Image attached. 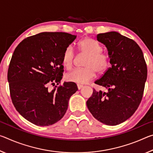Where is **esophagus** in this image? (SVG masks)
Here are the masks:
<instances>
[{
	"label": "esophagus",
	"mask_w": 153,
	"mask_h": 153,
	"mask_svg": "<svg viewBox=\"0 0 153 153\" xmlns=\"http://www.w3.org/2000/svg\"><path fill=\"white\" fill-rule=\"evenodd\" d=\"M77 88H78V90H80V89H82V88H83V87H84V86H82V85H80V84H77Z\"/></svg>",
	"instance_id": "esophagus-1"
}]
</instances>
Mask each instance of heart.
<instances>
[{
  "instance_id": "b5f03b06",
  "label": "heart",
  "mask_w": 153,
  "mask_h": 153,
  "mask_svg": "<svg viewBox=\"0 0 153 153\" xmlns=\"http://www.w3.org/2000/svg\"><path fill=\"white\" fill-rule=\"evenodd\" d=\"M78 50L80 54L86 55L83 63L84 67L75 69L65 75L67 81L77 84H86L94 77L95 71L102 74L109 66L108 56L102 53V46L91 38H84L78 42ZM73 48L68 46L62 55V64L66 69H70L74 61Z\"/></svg>"
}]
</instances>
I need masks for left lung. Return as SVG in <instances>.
I'll use <instances>...</instances> for the list:
<instances>
[{
    "instance_id": "1",
    "label": "left lung",
    "mask_w": 153,
    "mask_h": 153,
    "mask_svg": "<svg viewBox=\"0 0 153 153\" xmlns=\"http://www.w3.org/2000/svg\"><path fill=\"white\" fill-rule=\"evenodd\" d=\"M111 67L95 84L107 92L94 91L86 105L96 120L107 126L124 122L135 113L142 100L147 67L143 53L135 41L117 32L99 33Z\"/></svg>"
}]
</instances>
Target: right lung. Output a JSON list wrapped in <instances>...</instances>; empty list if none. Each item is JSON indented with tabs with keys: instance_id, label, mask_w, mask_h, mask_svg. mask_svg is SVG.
Listing matches in <instances>:
<instances>
[{
	"instance_id": "right-lung-1",
	"label": "right lung",
	"mask_w": 153,
	"mask_h": 153,
	"mask_svg": "<svg viewBox=\"0 0 153 153\" xmlns=\"http://www.w3.org/2000/svg\"><path fill=\"white\" fill-rule=\"evenodd\" d=\"M76 37L42 32L25 38L15 49L7 76L11 100L20 115L36 126H48L61 120L69 98L78 90L74 82L48 89L63 78L62 55Z\"/></svg>"
}]
</instances>
